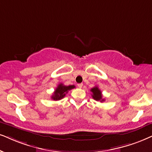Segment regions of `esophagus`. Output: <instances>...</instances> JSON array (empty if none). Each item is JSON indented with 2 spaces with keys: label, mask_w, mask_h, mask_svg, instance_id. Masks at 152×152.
I'll use <instances>...</instances> for the list:
<instances>
[{
  "label": "esophagus",
  "mask_w": 152,
  "mask_h": 152,
  "mask_svg": "<svg viewBox=\"0 0 152 152\" xmlns=\"http://www.w3.org/2000/svg\"><path fill=\"white\" fill-rule=\"evenodd\" d=\"M78 87L79 88H81L83 87V83H78Z\"/></svg>",
  "instance_id": "1"
}]
</instances>
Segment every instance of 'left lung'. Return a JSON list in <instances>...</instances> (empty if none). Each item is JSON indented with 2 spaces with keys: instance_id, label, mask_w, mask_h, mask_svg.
<instances>
[{
  "instance_id": "left-lung-1",
  "label": "left lung",
  "mask_w": 152,
  "mask_h": 152,
  "mask_svg": "<svg viewBox=\"0 0 152 152\" xmlns=\"http://www.w3.org/2000/svg\"><path fill=\"white\" fill-rule=\"evenodd\" d=\"M90 91L93 93V95H92V97L94 99H95L96 101H100L101 102L104 101V99H102V92L99 89L97 86H95L92 88L90 90Z\"/></svg>"
}]
</instances>
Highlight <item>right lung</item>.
<instances>
[{
    "label": "right lung",
    "instance_id": "1",
    "mask_svg": "<svg viewBox=\"0 0 152 152\" xmlns=\"http://www.w3.org/2000/svg\"><path fill=\"white\" fill-rule=\"evenodd\" d=\"M74 88L75 86L74 85L67 86L63 85L62 83L59 84L56 89H55V92H54L53 95H52L51 98L55 101L59 100V99L64 98L69 90H72Z\"/></svg>",
    "mask_w": 152,
    "mask_h": 152
}]
</instances>
